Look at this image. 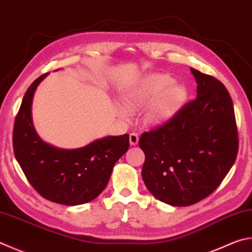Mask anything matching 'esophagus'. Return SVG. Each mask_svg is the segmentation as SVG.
Returning <instances> with one entry per match:
<instances>
[{
  "label": "esophagus",
  "instance_id": "obj_1",
  "mask_svg": "<svg viewBox=\"0 0 252 252\" xmlns=\"http://www.w3.org/2000/svg\"><path fill=\"white\" fill-rule=\"evenodd\" d=\"M130 144L131 145H136L139 142V135L138 133H131L130 134Z\"/></svg>",
  "mask_w": 252,
  "mask_h": 252
}]
</instances>
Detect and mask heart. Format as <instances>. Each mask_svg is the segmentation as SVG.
I'll use <instances>...</instances> for the list:
<instances>
[{"label":"heart","instance_id":"obj_1","mask_svg":"<svg viewBox=\"0 0 252 252\" xmlns=\"http://www.w3.org/2000/svg\"><path fill=\"white\" fill-rule=\"evenodd\" d=\"M174 79L164 74H152L141 79L126 104L129 108L143 107L160 97L151 111V121L163 123L177 112L186 98V90L181 85H173Z\"/></svg>","mask_w":252,"mask_h":252}]
</instances>
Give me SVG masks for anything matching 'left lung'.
<instances>
[{
	"instance_id": "1",
	"label": "left lung",
	"mask_w": 252,
	"mask_h": 252,
	"mask_svg": "<svg viewBox=\"0 0 252 252\" xmlns=\"http://www.w3.org/2000/svg\"><path fill=\"white\" fill-rule=\"evenodd\" d=\"M197 97L165 125L141 135L142 178L151 194L177 207L198 203L234 165L238 132L234 104L220 81L190 68Z\"/></svg>"
}]
</instances>
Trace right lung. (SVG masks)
I'll list each match as a JSON object with an SVG mask.
<instances>
[{
  "mask_svg": "<svg viewBox=\"0 0 252 252\" xmlns=\"http://www.w3.org/2000/svg\"><path fill=\"white\" fill-rule=\"evenodd\" d=\"M40 76L27 89L13 130V149L31 185L50 202L89 203L106 189L116 162L129 149V134L104 136L82 148L59 149L43 141L32 119V103Z\"/></svg>",
  "mask_w": 252,
  "mask_h": 252,
  "instance_id": "right-lung-1",
  "label": "right lung"
}]
</instances>
